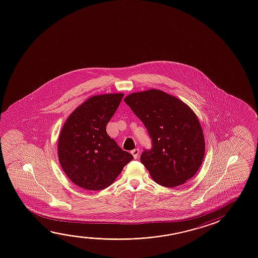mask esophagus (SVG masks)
I'll return each instance as SVG.
<instances>
[{"label": "esophagus", "mask_w": 258, "mask_h": 258, "mask_svg": "<svg viewBox=\"0 0 258 258\" xmlns=\"http://www.w3.org/2000/svg\"><path fill=\"white\" fill-rule=\"evenodd\" d=\"M131 154L134 156V158L137 159L139 157V149H134V150L131 151Z\"/></svg>", "instance_id": "1"}]
</instances>
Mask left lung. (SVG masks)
I'll return each instance as SVG.
<instances>
[{
	"mask_svg": "<svg viewBox=\"0 0 258 258\" xmlns=\"http://www.w3.org/2000/svg\"><path fill=\"white\" fill-rule=\"evenodd\" d=\"M152 139L151 150L140 161L151 177L167 187L180 186L201 166L206 143L194 111L173 95L158 89L133 93L125 97Z\"/></svg>",
	"mask_w": 258,
	"mask_h": 258,
	"instance_id": "left-lung-1",
	"label": "left lung"
}]
</instances>
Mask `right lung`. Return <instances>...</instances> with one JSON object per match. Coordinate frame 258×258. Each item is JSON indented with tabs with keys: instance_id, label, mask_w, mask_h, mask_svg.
I'll list each match as a JSON object with an SVG mask.
<instances>
[{
	"instance_id": "1",
	"label": "right lung",
	"mask_w": 258,
	"mask_h": 258,
	"mask_svg": "<svg viewBox=\"0 0 258 258\" xmlns=\"http://www.w3.org/2000/svg\"><path fill=\"white\" fill-rule=\"evenodd\" d=\"M124 94L92 96L76 108L61 128L59 164L77 186L103 190L114 182L133 155L123 151L106 132Z\"/></svg>"
}]
</instances>
